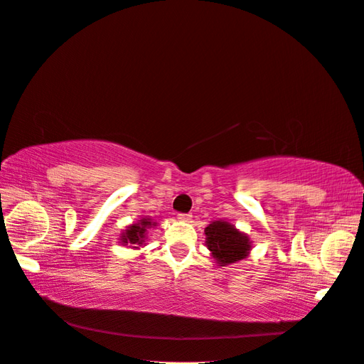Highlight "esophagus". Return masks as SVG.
<instances>
[{
  "mask_svg": "<svg viewBox=\"0 0 364 364\" xmlns=\"http://www.w3.org/2000/svg\"><path fill=\"white\" fill-rule=\"evenodd\" d=\"M178 220H183V222H189L192 219V215L191 213H178L177 215Z\"/></svg>",
  "mask_w": 364,
  "mask_h": 364,
  "instance_id": "esophagus-1",
  "label": "esophagus"
}]
</instances>
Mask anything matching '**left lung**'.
<instances>
[{"label":"left lung","instance_id":"8db88e82","mask_svg":"<svg viewBox=\"0 0 364 364\" xmlns=\"http://www.w3.org/2000/svg\"><path fill=\"white\" fill-rule=\"evenodd\" d=\"M205 246L219 266L234 264L248 257L251 240L227 220H215L205 227Z\"/></svg>","mask_w":364,"mask_h":364}]
</instances>
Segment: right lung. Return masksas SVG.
Segmentation results:
<instances>
[{
    "instance_id": "1",
    "label": "right lung",
    "mask_w": 364,
    "mask_h": 364,
    "mask_svg": "<svg viewBox=\"0 0 364 364\" xmlns=\"http://www.w3.org/2000/svg\"><path fill=\"white\" fill-rule=\"evenodd\" d=\"M152 225H156V222H152L149 218H142L137 224H132L130 227H127V230L121 236V243L125 246L130 245L132 248H139V246L144 245L146 239V231Z\"/></svg>"
}]
</instances>
